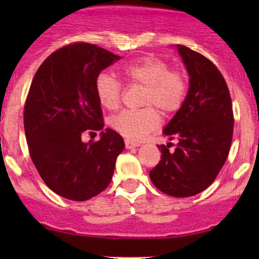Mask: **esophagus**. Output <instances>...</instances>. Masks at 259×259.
Returning <instances> with one entry per match:
<instances>
[{
    "label": "esophagus",
    "mask_w": 259,
    "mask_h": 259,
    "mask_svg": "<svg viewBox=\"0 0 259 259\" xmlns=\"http://www.w3.org/2000/svg\"><path fill=\"white\" fill-rule=\"evenodd\" d=\"M140 144H138V143H133V142H129V140H125V146H126V149H134V148H138Z\"/></svg>",
    "instance_id": "34e87169"
}]
</instances>
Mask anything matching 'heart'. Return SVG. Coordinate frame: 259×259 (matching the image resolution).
<instances>
[{"mask_svg": "<svg viewBox=\"0 0 259 259\" xmlns=\"http://www.w3.org/2000/svg\"><path fill=\"white\" fill-rule=\"evenodd\" d=\"M124 79L133 86L144 89L140 110H125L115 115L109 124L114 132L130 142H139L159 125L158 111L171 115L184 104L188 93L185 76L173 71L164 60L153 56L140 57L121 67ZM95 93L99 103L108 110H115L121 103L122 86L109 74H100L95 81Z\"/></svg>", "mask_w": 259, "mask_h": 259, "instance_id": "obj_1", "label": "heart"}]
</instances>
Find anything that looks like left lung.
<instances>
[{
  "label": "left lung",
  "instance_id": "8db88e82",
  "mask_svg": "<svg viewBox=\"0 0 259 259\" xmlns=\"http://www.w3.org/2000/svg\"><path fill=\"white\" fill-rule=\"evenodd\" d=\"M189 74L184 104L164 129L178 140L174 151L158 145L160 161L149 176L160 192L193 197L214 182L228 158L234 117L228 86L215 65L197 51L177 45Z\"/></svg>",
  "mask_w": 259,
  "mask_h": 259
}]
</instances>
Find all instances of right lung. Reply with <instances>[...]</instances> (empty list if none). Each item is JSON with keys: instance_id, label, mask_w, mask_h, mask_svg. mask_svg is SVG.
I'll list each match as a JSON object with an SVG mask.
<instances>
[{"instance_id": "add662e5", "label": "right lung", "mask_w": 259, "mask_h": 259, "mask_svg": "<svg viewBox=\"0 0 259 259\" xmlns=\"http://www.w3.org/2000/svg\"><path fill=\"white\" fill-rule=\"evenodd\" d=\"M120 56L93 44L75 42L56 50L41 64L23 109L30 156L52 192L76 202L100 194L113 179L124 150L113 129L98 142L83 143V133L104 127L95 81Z\"/></svg>"}]
</instances>
